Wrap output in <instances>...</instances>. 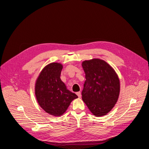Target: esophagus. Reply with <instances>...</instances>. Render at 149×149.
<instances>
[{
  "label": "esophagus",
  "instance_id": "34e87169",
  "mask_svg": "<svg viewBox=\"0 0 149 149\" xmlns=\"http://www.w3.org/2000/svg\"><path fill=\"white\" fill-rule=\"evenodd\" d=\"M76 94H77V96H78V97H81V92H77V93H76Z\"/></svg>",
  "mask_w": 149,
  "mask_h": 149
}]
</instances>
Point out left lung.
<instances>
[{"instance_id": "left-lung-1", "label": "left lung", "mask_w": 149, "mask_h": 149, "mask_svg": "<svg viewBox=\"0 0 149 149\" xmlns=\"http://www.w3.org/2000/svg\"><path fill=\"white\" fill-rule=\"evenodd\" d=\"M82 67L86 74L82 100L94 116H105L118 100V76L110 65L99 58L83 61Z\"/></svg>"}]
</instances>
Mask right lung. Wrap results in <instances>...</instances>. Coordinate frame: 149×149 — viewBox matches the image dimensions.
I'll use <instances>...</instances> for the list:
<instances>
[{
    "label": "right lung",
    "instance_id": "1",
    "mask_svg": "<svg viewBox=\"0 0 149 149\" xmlns=\"http://www.w3.org/2000/svg\"><path fill=\"white\" fill-rule=\"evenodd\" d=\"M62 69L60 63H51L43 68L35 82V94L38 104L53 116H62L71 101L78 98L61 80Z\"/></svg>",
    "mask_w": 149,
    "mask_h": 149
}]
</instances>
